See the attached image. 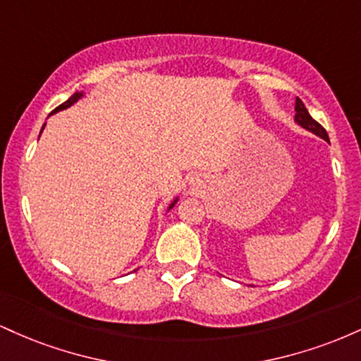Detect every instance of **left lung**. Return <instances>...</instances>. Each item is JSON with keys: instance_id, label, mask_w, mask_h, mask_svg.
Returning a JSON list of instances; mask_svg holds the SVG:
<instances>
[{"instance_id": "obj_1", "label": "left lung", "mask_w": 361, "mask_h": 361, "mask_svg": "<svg viewBox=\"0 0 361 361\" xmlns=\"http://www.w3.org/2000/svg\"><path fill=\"white\" fill-rule=\"evenodd\" d=\"M295 111H297V114H295L297 123H300V126L304 128H307V130L314 132V134L319 135V137H322L324 140H329V137H327L326 128L322 127L319 122H316V120H314L312 117H310L307 109H305V105L302 103L300 98H297V102H295Z\"/></svg>"}]
</instances>
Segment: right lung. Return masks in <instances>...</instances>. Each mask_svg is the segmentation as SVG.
Wrapping results in <instances>:
<instances>
[{
  "label": "right lung",
  "instance_id": "right-lung-1",
  "mask_svg": "<svg viewBox=\"0 0 361 361\" xmlns=\"http://www.w3.org/2000/svg\"><path fill=\"white\" fill-rule=\"evenodd\" d=\"M81 94H82V93H74L73 97L69 98V100H66L64 103H62V105L57 106V109L54 110V111H59V110H64V109H68V106H71L73 103H76L78 100H80V98H81ZM54 111H52V114H54ZM44 127H45V126H44ZM171 207H173V204H171Z\"/></svg>",
  "mask_w": 361,
  "mask_h": 361
}]
</instances>
